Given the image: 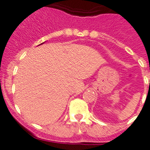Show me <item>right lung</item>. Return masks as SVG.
Instances as JSON below:
<instances>
[{"instance_id":"1","label":"right lung","mask_w":150,"mask_h":150,"mask_svg":"<svg viewBox=\"0 0 150 150\" xmlns=\"http://www.w3.org/2000/svg\"><path fill=\"white\" fill-rule=\"evenodd\" d=\"M41 44H43V43H41Z\"/></svg>"}]
</instances>
